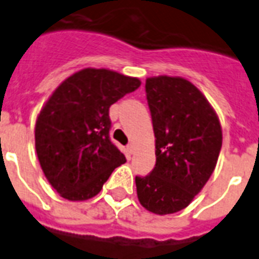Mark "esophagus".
<instances>
[{
  "label": "esophagus",
  "instance_id": "obj_1",
  "mask_svg": "<svg viewBox=\"0 0 259 259\" xmlns=\"http://www.w3.org/2000/svg\"><path fill=\"white\" fill-rule=\"evenodd\" d=\"M126 149H127L129 154H133L134 153V145H133V144H129V145L126 146Z\"/></svg>",
  "mask_w": 259,
  "mask_h": 259
}]
</instances>
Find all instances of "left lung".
Listing matches in <instances>:
<instances>
[{"label":"left lung","instance_id":"8db88e82","mask_svg":"<svg viewBox=\"0 0 259 259\" xmlns=\"http://www.w3.org/2000/svg\"><path fill=\"white\" fill-rule=\"evenodd\" d=\"M154 137L156 165L136 176L142 207L157 215L181 211L212 175L222 148V127L213 109L192 83L156 76L145 83Z\"/></svg>","mask_w":259,"mask_h":259}]
</instances>
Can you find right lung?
Here are the masks:
<instances>
[{"instance_id":"right-lung-1","label":"right lung","mask_w":259,"mask_h":259,"mask_svg":"<svg viewBox=\"0 0 259 259\" xmlns=\"http://www.w3.org/2000/svg\"><path fill=\"white\" fill-rule=\"evenodd\" d=\"M141 86L110 70L84 68L55 90L38 114L36 152L47 180L60 196L87 200L101 192L126 161L110 140V106Z\"/></svg>"}]
</instances>
